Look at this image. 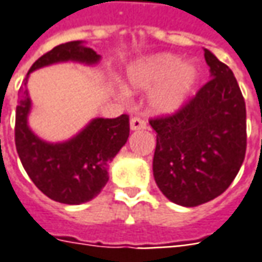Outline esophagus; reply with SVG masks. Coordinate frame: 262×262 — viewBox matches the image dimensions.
<instances>
[{"label":"esophagus","instance_id":"esophagus-1","mask_svg":"<svg viewBox=\"0 0 262 262\" xmlns=\"http://www.w3.org/2000/svg\"><path fill=\"white\" fill-rule=\"evenodd\" d=\"M147 127L145 120H142L140 117H132L130 119V129L132 130H143Z\"/></svg>","mask_w":262,"mask_h":262}]
</instances>
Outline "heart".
<instances>
[{
	"label": "heart",
	"mask_w": 262,
	"mask_h": 262,
	"mask_svg": "<svg viewBox=\"0 0 262 262\" xmlns=\"http://www.w3.org/2000/svg\"><path fill=\"white\" fill-rule=\"evenodd\" d=\"M198 77L196 64L181 61V57L169 53L136 60L127 67L124 74L129 90H152L149 107L156 115H173L185 107Z\"/></svg>",
	"instance_id": "obj_1"
}]
</instances>
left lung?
Masks as SVG:
<instances>
[{
	"instance_id": "obj_1",
	"label": "left lung",
	"mask_w": 262,
	"mask_h": 262,
	"mask_svg": "<svg viewBox=\"0 0 262 262\" xmlns=\"http://www.w3.org/2000/svg\"><path fill=\"white\" fill-rule=\"evenodd\" d=\"M211 80L178 113L150 119L154 176L162 193L192 208L228 189L247 149L245 101L227 64L205 49Z\"/></svg>"
}]
</instances>
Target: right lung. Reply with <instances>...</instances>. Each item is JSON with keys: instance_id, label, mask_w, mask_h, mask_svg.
Instances as JSON below:
<instances>
[{"instance_id": "right-lung-1", "label": "right lung", "mask_w": 262, "mask_h": 262, "mask_svg": "<svg viewBox=\"0 0 262 262\" xmlns=\"http://www.w3.org/2000/svg\"><path fill=\"white\" fill-rule=\"evenodd\" d=\"M76 61L97 64L100 56L83 41L60 44L31 66L19 89L15 113V147L26 172L50 199L80 205L97 196L108 181V163L129 138V116L116 119L97 117L74 138L61 143H49L28 127L31 100L27 90L30 73L50 64Z\"/></svg>"}]
</instances>
